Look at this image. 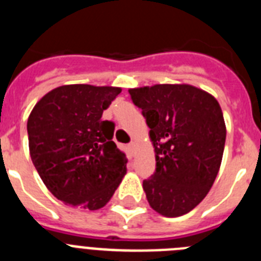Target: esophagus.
<instances>
[{
  "instance_id": "esophagus-1",
  "label": "esophagus",
  "mask_w": 261,
  "mask_h": 261,
  "mask_svg": "<svg viewBox=\"0 0 261 261\" xmlns=\"http://www.w3.org/2000/svg\"><path fill=\"white\" fill-rule=\"evenodd\" d=\"M128 147H129V150H130V153L135 154V142H130V144L128 145Z\"/></svg>"
}]
</instances>
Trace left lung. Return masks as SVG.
Here are the masks:
<instances>
[{
    "instance_id": "8db88e82",
    "label": "left lung",
    "mask_w": 261,
    "mask_h": 261,
    "mask_svg": "<svg viewBox=\"0 0 261 261\" xmlns=\"http://www.w3.org/2000/svg\"><path fill=\"white\" fill-rule=\"evenodd\" d=\"M142 110L155 151V172L144 180L156 213L179 217L196 208L216 180L226 125L217 99L192 85H154L129 90Z\"/></svg>"
}]
</instances>
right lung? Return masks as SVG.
I'll list each match as a JSON object with an SVG mask.
<instances>
[{"instance_id": "1", "label": "right lung", "mask_w": 261, "mask_h": 261, "mask_svg": "<svg viewBox=\"0 0 261 261\" xmlns=\"http://www.w3.org/2000/svg\"><path fill=\"white\" fill-rule=\"evenodd\" d=\"M120 87L64 85L32 108L27 120L32 163L49 192L73 208L98 211L126 174V156L114 141L103 111Z\"/></svg>"}]
</instances>
